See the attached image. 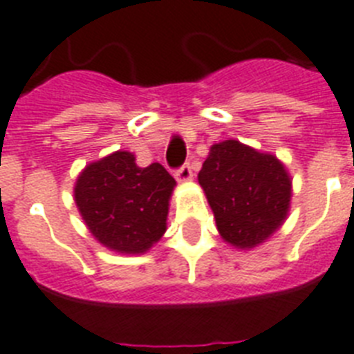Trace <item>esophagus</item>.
I'll list each match as a JSON object with an SVG mask.
<instances>
[{"label": "esophagus", "instance_id": "esophagus-1", "mask_svg": "<svg viewBox=\"0 0 354 354\" xmlns=\"http://www.w3.org/2000/svg\"><path fill=\"white\" fill-rule=\"evenodd\" d=\"M174 176H176L178 182H187V180H191V178H192L191 165H189V163L182 165V167H180L176 172H174Z\"/></svg>", "mask_w": 354, "mask_h": 354}]
</instances>
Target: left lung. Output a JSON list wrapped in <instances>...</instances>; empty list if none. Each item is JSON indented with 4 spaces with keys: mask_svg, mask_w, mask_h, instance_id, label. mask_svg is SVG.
Masks as SVG:
<instances>
[{
    "mask_svg": "<svg viewBox=\"0 0 354 354\" xmlns=\"http://www.w3.org/2000/svg\"><path fill=\"white\" fill-rule=\"evenodd\" d=\"M198 182L220 236L238 249L266 242L289 212L291 176L283 163L236 140L212 145Z\"/></svg>",
    "mask_w": 354,
    "mask_h": 354,
    "instance_id": "obj_1",
    "label": "left lung"
}]
</instances>
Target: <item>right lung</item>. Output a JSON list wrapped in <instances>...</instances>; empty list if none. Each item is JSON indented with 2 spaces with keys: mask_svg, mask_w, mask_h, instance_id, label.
Here are the masks:
<instances>
[{
  "mask_svg": "<svg viewBox=\"0 0 354 354\" xmlns=\"http://www.w3.org/2000/svg\"><path fill=\"white\" fill-rule=\"evenodd\" d=\"M174 185V178L160 163L138 167L132 152L116 151L80 172L74 202L102 245L142 254L167 229Z\"/></svg>",
  "mask_w": 354,
  "mask_h": 354,
  "instance_id": "1",
  "label": "right lung"
}]
</instances>
